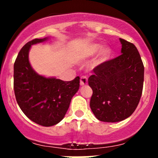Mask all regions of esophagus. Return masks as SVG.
Listing matches in <instances>:
<instances>
[{"label":"esophagus","instance_id":"esophagus-1","mask_svg":"<svg viewBox=\"0 0 158 158\" xmlns=\"http://www.w3.org/2000/svg\"><path fill=\"white\" fill-rule=\"evenodd\" d=\"M88 83V78L85 76H82L80 78V85H85Z\"/></svg>","mask_w":158,"mask_h":158}]
</instances>
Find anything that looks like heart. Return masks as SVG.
<instances>
[{"label":"heart","instance_id":"b5f03b06","mask_svg":"<svg viewBox=\"0 0 158 158\" xmlns=\"http://www.w3.org/2000/svg\"><path fill=\"white\" fill-rule=\"evenodd\" d=\"M102 48V46L98 44H87L79 51V56L80 57V59L90 58V57L94 56L95 54L98 53ZM110 55H111V50L109 48L102 49L100 51L99 55L97 59V63L99 64V63H102L107 61L109 60Z\"/></svg>","mask_w":158,"mask_h":158}]
</instances>
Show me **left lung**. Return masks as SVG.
I'll return each instance as SVG.
<instances>
[{"label":"left lung","mask_w":158,"mask_h":158,"mask_svg":"<svg viewBox=\"0 0 158 158\" xmlns=\"http://www.w3.org/2000/svg\"><path fill=\"white\" fill-rule=\"evenodd\" d=\"M122 54L94 68L89 78L92 89L90 108L96 118L118 122L131 115L143 90L144 67L138 49L120 39Z\"/></svg>","instance_id":"1"}]
</instances>
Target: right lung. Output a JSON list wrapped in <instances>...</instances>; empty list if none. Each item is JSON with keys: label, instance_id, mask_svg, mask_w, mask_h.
Returning <instances> with one entry per match:
<instances>
[{"label": "right lung", "instance_id": "add662e5", "mask_svg": "<svg viewBox=\"0 0 158 158\" xmlns=\"http://www.w3.org/2000/svg\"><path fill=\"white\" fill-rule=\"evenodd\" d=\"M47 40H33L20 50L14 65V89L25 115L38 125L49 127L64 118L72 98L79 90V77L66 82L40 76L33 70L29 62L30 47Z\"/></svg>", "mask_w": 158, "mask_h": 158}]
</instances>
